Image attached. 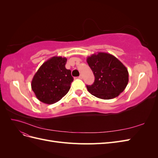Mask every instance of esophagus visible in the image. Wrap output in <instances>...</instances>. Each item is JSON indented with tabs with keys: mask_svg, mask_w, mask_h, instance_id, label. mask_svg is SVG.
<instances>
[{
	"mask_svg": "<svg viewBox=\"0 0 158 158\" xmlns=\"http://www.w3.org/2000/svg\"><path fill=\"white\" fill-rule=\"evenodd\" d=\"M80 79H82V78H83V76H82V74H80V76H79V77H78Z\"/></svg>",
	"mask_w": 158,
	"mask_h": 158,
	"instance_id": "1",
	"label": "esophagus"
}]
</instances>
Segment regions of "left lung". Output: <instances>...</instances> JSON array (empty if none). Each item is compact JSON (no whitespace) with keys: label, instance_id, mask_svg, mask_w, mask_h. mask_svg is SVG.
<instances>
[{"label":"left lung","instance_id":"left-lung-1","mask_svg":"<svg viewBox=\"0 0 158 158\" xmlns=\"http://www.w3.org/2000/svg\"><path fill=\"white\" fill-rule=\"evenodd\" d=\"M86 60L95 76L94 84L86 85L91 94L99 99H111L125 90L128 82V72L115 56L98 52L88 56Z\"/></svg>","mask_w":158,"mask_h":158}]
</instances>
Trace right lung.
Listing matches in <instances>:
<instances>
[{"mask_svg":"<svg viewBox=\"0 0 158 158\" xmlns=\"http://www.w3.org/2000/svg\"><path fill=\"white\" fill-rule=\"evenodd\" d=\"M66 57L52 56L33 76L31 89L36 98L46 104L59 102L69 92L73 81L71 71L65 68Z\"/></svg>","mask_w":158,"mask_h":158,"instance_id":"add662e5","label":"right lung"}]
</instances>
